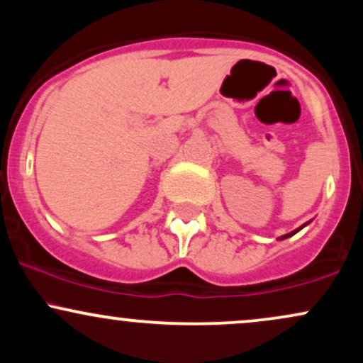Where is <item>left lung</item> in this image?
Instances as JSON below:
<instances>
[{
  "mask_svg": "<svg viewBox=\"0 0 363 363\" xmlns=\"http://www.w3.org/2000/svg\"><path fill=\"white\" fill-rule=\"evenodd\" d=\"M307 223H309V222H307ZM307 223H306V225H307ZM306 225H302V227H301V228H297V230L290 232V234H286V235H281V237H280V239H286V237H291V235H294V234H297V232H298V230H302V228H303V227H306Z\"/></svg>",
  "mask_w": 363,
  "mask_h": 363,
  "instance_id": "left-lung-1",
  "label": "left lung"
}]
</instances>
